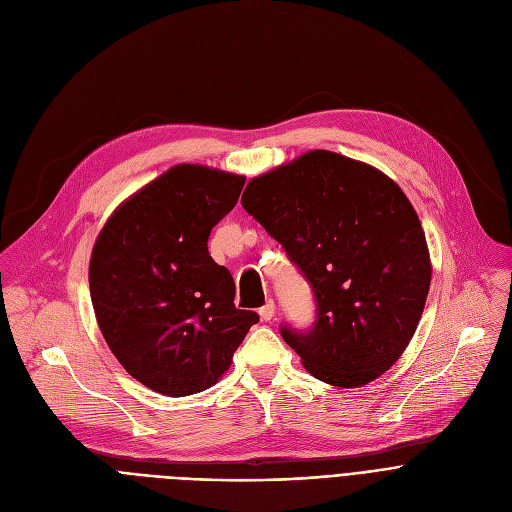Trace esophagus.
I'll use <instances>...</instances> for the list:
<instances>
[{
  "mask_svg": "<svg viewBox=\"0 0 512 512\" xmlns=\"http://www.w3.org/2000/svg\"><path fill=\"white\" fill-rule=\"evenodd\" d=\"M274 313H276V305H274V301H267V303L259 309V315H261V319H263V321H270V319L274 317Z\"/></svg>",
  "mask_w": 512,
  "mask_h": 512,
  "instance_id": "esophagus-1",
  "label": "esophagus"
}]
</instances>
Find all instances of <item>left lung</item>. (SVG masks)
<instances>
[{
	"label": "left lung",
	"instance_id": "obj_1",
	"mask_svg": "<svg viewBox=\"0 0 512 512\" xmlns=\"http://www.w3.org/2000/svg\"><path fill=\"white\" fill-rule=\"evenodd\" d=\"M313 288L309 334L282 338L317 380L359 388L409 346L432 282L425 232L378 168L315 149L253 178L240 199Z\"/></svg>",
	"mask_w": 512,
	"mask_h": 512
}]
</instances>
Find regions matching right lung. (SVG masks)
Returning <instances> with one entry per match:
<instances>
[{
    "mask_svg": "<svg viewBox=\"0 0 512 512\" xmlns=\"http://www.w3.org/2000/svg\"><path fill=\"white\" fill-rule=\"evenodd\" d=\"M245 176L178 164L128 197L101 228L89 263L99 330L143 386L188 396L218 382L259 321L234 307V280L207 238Z\"/></svg>",
    "mask_w": 512,
    "mask_h": 512,
    "instance_id": "obj_1",
    "label": "right lung"
}]
</instances>
